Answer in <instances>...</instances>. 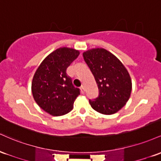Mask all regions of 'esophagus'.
Listing matches in <instances>:
<instances>
[{
  "label": "esophagus",
  "mask_w": 161,
  "mask_h": 161,
  "mask_svg": "<svg viewBox=\"0 0 161 161\" xmlns=\"http://www.w3.org/2000/svg\"><path fill=\"white\" fill-rule=\"evenodd\" d=\"M80 91L81 93H84V92H85V88H84V86H80Z\"/></svg>",
  "instance_id": "1"
}]
</instances>
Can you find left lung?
I'll use <instances>...</instances> for the list:
<instances>
[{"label":"left lung","mask_w":161,"mask_h":161,"mask_svg":"<svg viewBox=\"0 0 161 161\" xmlns=\"http://www.w3.org/2000/svg\"><path fill=\"white\" fill-rule=\"evenodd\" d=\"M83 56L99 89L98 97L89 100L90 106L102 114H114L125 105L131 95L129 72L114 55L104 48L88 50Z\"/></svg>","instance_id":"8db88e82"}]
</instances>
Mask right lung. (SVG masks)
Masks as SVG:
<instances>
[{
  "label": "right lung",
  "instance_id": "right-lung-1",
  "mask_svg": "<svg viewBox=\"0 0 161 161\" xmlns=\"http://www.w3.org/2000/svg\"><path fill=\"white\" fill-rule=\"evenodd\" d=\"M74 48H60L47 56L34 75L33 98L39 107L54 116L65 115L73 109L80 89L75 87L67 75V68L78 57Z\"/></svg>",
  "mask_w": 161,
  "mask_h": 161
}]
</instances>
